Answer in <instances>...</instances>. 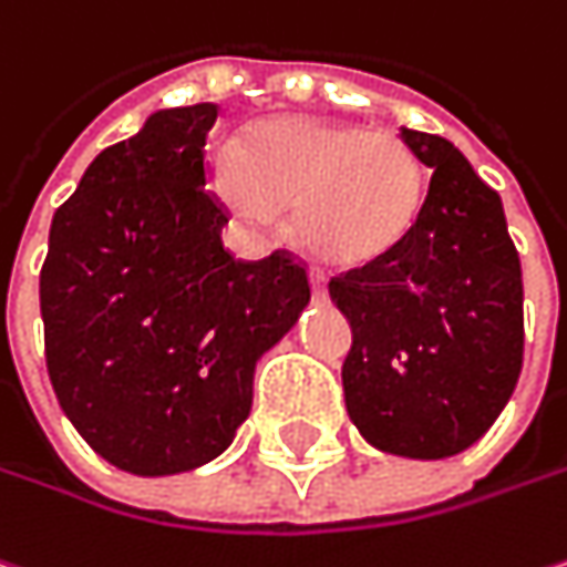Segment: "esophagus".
<instances>
[{
	"label": "esophagus",
	"mask_w": 567,
	"mask_h": 567,
	"mask_svg": "<svg viewBox=\"0 0 567 567\" xmlns=\"http://www.w3.org/2000/svg\"><path fill=\"white\" fill-rule=\"evenodd\" d=\"M310 288H313V298H327V276L317 266H310Z\"/></svg>",
	"instance_id": "34e87169"
}]
</instances>
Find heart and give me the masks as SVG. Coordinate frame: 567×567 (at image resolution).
I'll return each instance as SVG.
<instances>
[{
  "label": "heart",
  "mask_w": 567,
  "mask_h": 567,
  "mask_svg": "<svg viewBox=\"0 0 567 567\" xmlns=\"http://www.w3.org/2000/svg\"><path fill=\"white\" fill-rule=\"evenodd\" d=\"M212 186L240 221L266 228L295 209V235L330 266L396 250L425 203V167L406 138L310 116L254 126L240 152L212 148Z\"/></svg>",
  "instance_id": "1"
}]
</instances>
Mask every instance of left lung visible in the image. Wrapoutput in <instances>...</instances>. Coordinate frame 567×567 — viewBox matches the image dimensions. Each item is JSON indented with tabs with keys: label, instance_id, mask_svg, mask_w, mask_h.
<instances>
[{
	"label": "left lung",
	"instance_id": "8db88e82",
	"mask_svg": "<svg viewBox=\"0 0 567 567\" xmlns=\"http://www.w3.org/2000/svg\"><path fill=\"white\" fill-rule=\"evenodd\" d=\"M431 167L403 244L330 279L352 323L346 409L386 454L441 460L476 444L524 364V282L502 196L447 138L403 130Z\"/></svg>",
	"mask_w": 567,
	"mask_h": 567
}]
</instances>
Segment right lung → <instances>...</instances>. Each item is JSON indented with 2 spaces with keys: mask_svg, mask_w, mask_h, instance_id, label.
I'll list each match as a JSON object with an SVG mask.
<instances>
[{
  "mask_svg": "<svg viewBox=\"0 0 567 567\" xmlns=\"http://www.w3.org/2000/svg\"><path fill=\"white\" fill-rule=\"evenodd\" d=\"M218 104L148 116L91 161L40 269L47 374L75 431L116 470L171 476L235 441L259 355L310 301L288 250L237 259L206 189Z\"/></svg>",
  "mask_w": 567,
  "mask_h": 567,
  "instance_id": "1",
  "label": "right lung"
}]
</instances>
